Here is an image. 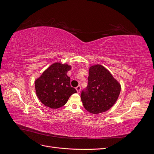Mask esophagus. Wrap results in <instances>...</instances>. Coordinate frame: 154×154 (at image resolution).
<instances>
[{
	"mask_svg": "<svg viewBox=\"0 0 154 154\" xmlns=\"http://www.w3.org/2000/svg\"><path fill=\"white\" fill-rule=\"evenodd\" d=\"M76 89L78 93H80V91H81V86H80V85L77 86V87H76Z\"/></svg>",
	"mask_w": 154,
	"mask_h": 154,
	"instance_id": "esophagus-1",
	"label": "esophagus"
}]
</instances>
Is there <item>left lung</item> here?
<instances>
[{
	"instance_id": "8db88e82",
	"label": "left lung",
	"mask_w": 154,
	"mask_h": 154,
	"mask_svg": "<svg viewBox=\"0 0 154 154\" xmlns=\"http://www.w3.org/2000/svg\"><path fill=\"white\" fill-rule=\"evenodd\" d=\"M88 74V85L81 93L83 106L91 114L104 112L117 101L120 83L101 65L91 66Z\"/></svg>"
}]
</instances>
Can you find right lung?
Returning <instances> with one entry per match:
<instances>
[{
    "label": "right lung",
    "mask_w": 154,
    "mask_h": 154,
    "mask_svg": "<svg viewBox=\"0 0 154 154\" xmlns=\"http://www.w3.org/2000/svg\"><path fill=\"white\" fill-rule=\"evenodd\" d=\"M71 69L58 62L51 65L35 80L36 94L45 106L58 109L66 105L69 97L77 91L70 84L67 72Z\"/></svg>",
    "instance_id": "obj_1"
}]
</instances>
